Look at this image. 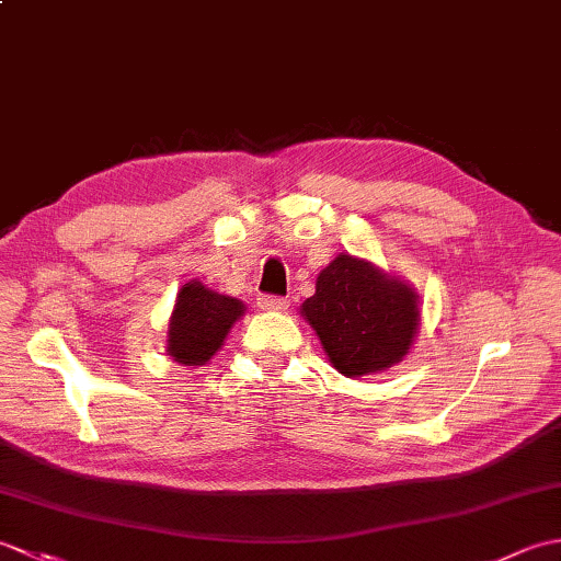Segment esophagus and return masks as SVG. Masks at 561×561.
Listing matches in <instances>:
<instances>
[{
	"mask_svg": "<svg viewBox=\"0 0 561 561\" xmlns=\"http://www.w3.org/2000/svg\"><path fill=\"white\" fill-rule=\"evenodd\" d=\"M257 306L262 308V311H284V308H289V301L287 299H279V296H260L257 299Z\"/></svg>",
	"mask_w": 561,
	"mask_h": 561,
	"instance_id": "34e87169",
	"label": "esophagus"
}]
</instances>
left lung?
<instances>
[{
    "label": "left lung",
    "mask_w": 561,
    "mask_h": 561,
    "mask_svg": "<svg viewBox=\"0 0 561 561\" xmlns=\"http://www.w3.org/2000/svg\"><path fill=\"white\" fill-rule=\"evenodd\" d=\"M301 316L316 330L330 364L347 378L400 364L422 325L412 284L350 253L320 270L316 294L301 304Z\"/></svg>",
    "instance_id": "8db88e82"
}]
</instances>
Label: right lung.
I'll return each instance as SVG.
<instances>
[{"label": "right lung", "mask_w": 561, "mask_h": 561, "mask_svg": "<svg viewBox=\"0 0 561 561\" xmlns=\"http://www.w3.org/2000/svg\"><path fill=\"white\" fill-rule=\"evenodd\" d=\"M241 316H245L241 299L214 291L199 279L185 282L169 318L165 354L183 366H205Z\"/></svg>", "instance_id": "add662e5"}]
</instances>
